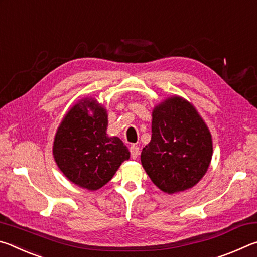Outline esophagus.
Segmentation results:
<instances>
[{
	"mask_svg": "<svg viewBox=\"0 0 257 257\" xmlns=\"http://www.w3.org/2000/svg\"><path fill=\"white\" fill-rule=\"evenodd\" d=\"M130 154H132V159L136 160L139 155V147L136 145L130 146Z\"/></svg>",
	"mask_w": 257,
	"mask_h": 257,
	"instance_id": "34e87169",
	"label": "esophagus"
}]
</instances>
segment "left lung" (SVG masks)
<instances>
[{"label":"left lung","instance_id":"obj_1","mask_svg":"<svg viewBox=\"0 0 257 257\" xmlns=\"http://www.w3.org/2000/svg\"><path fill=\"white\" fill-rule=\"evenodd\" d=\"M212 154L210 129L189 101L175 95L154 106L151 142L141 161L159 189L171 195L193 188L205 176Z\"/></svg>","mask_w":257,"mask_h":257}]
</instances>
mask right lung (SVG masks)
Here are the masks:
<instances>
[{"instance_id": "1", "label": "right lung", "mask_w": 257, "mask_h": 257, "mask_svg": "<svg viewBox=\"0 0 257 257\" xmlns=\"http://www.w3.org/2000/svg\"><path fill=\"white\" fill-rule=\"evenodd\" d=\"M107 111L93 97L78 101L56 129L53 156L72 184L97 190L110 181L130 152L119 137L106 134Z\"/></svg>"}]
</instances>
